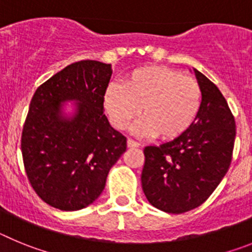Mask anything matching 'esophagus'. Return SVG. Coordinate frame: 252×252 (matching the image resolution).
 Here are the masks:
<instances>
[{"mask_svg":"<svg viewBox=\"0 0 252 252\" xmlns=\"http://www.w3.org/2000/svg\"><path fill=\"white\" fill-rule=\"evenodd\" d=\"M127 146H128V148H139L140 144H139V142H136V141H133L132 139H128L127 140Z\"/></svg>","mask_w":252,"mask_h":252,"instance_id":"34e87169","label":"esophagus"}]
</instances>
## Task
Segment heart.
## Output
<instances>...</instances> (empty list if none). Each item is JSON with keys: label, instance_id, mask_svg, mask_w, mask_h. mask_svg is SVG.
Segmentation results:
<instances>
[{"label": "heart", "instance_id": "1", "mask_svg": "<svg viewBox=\"0 0 252 252\" xmlns=\"http://www.w3.org/2000/svg\"><path fill=\"white\" fill-rule=\"evenodd\" d=\"M202 90L195 79L165 66H145L131 72L122 86L110 84L103 107L113 127L125 130L137 115L133 128L141 136L174 140L194 125L202 108Z\"/></svg>", "mask_w": 252, "mask_h": 252}]
</instances>
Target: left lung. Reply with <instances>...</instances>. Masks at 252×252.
I'll return each instance as SVG.
<instances>
[{
	"label": "left lung",
	"instance_id": "obj_1",
	"mask_svg": "<svg viewBox=\"0 0 252 252\" xmlns=\"http://www.w3.org/2000/svg\"><path fill=\"white\" fill-rule=\"evenodd\" d=\"M202 108L183 136L144 149L142 190L151 206L168 213L201 206L226 175L232 160L235 117L215 83L194 69Z\"/></svg>",
	"mask_w": 252,
	"mask_h": 252
}]
</instances>
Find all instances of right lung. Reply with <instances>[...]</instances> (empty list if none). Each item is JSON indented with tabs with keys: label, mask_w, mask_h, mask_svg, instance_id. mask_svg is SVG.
Segmentation results:
<instances>
[{
	"label": "right lung",
	"mask_w": 252,
	"mask_h": 252,
	"mask_svg": "<svg viewBox=\"0 0 252 252\" xmlns=\"http://www.w3.org/2000/svg\"><path fill=\"white\" fill-rule=\"evenodd\" d=\"M111 64L81 60L43 83L30 102L22 128L26 175L37 195L62 211H78L99 197L108 171L126 151V137L104 116ZM77 100L64 118L61 103Z\"/></svg>",
	"instance_id": "1"
}]
</instances>
